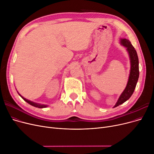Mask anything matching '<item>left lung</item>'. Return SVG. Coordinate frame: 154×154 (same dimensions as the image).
Instances as JSON below:
<instances>
[{
  "label": "left lung",
  "mask_w": 154,
  "mask_h": 154,
  "mask_svg": "<svg viewBox=\"0 0 154 154\" xmlns=\"http://www.w3.org/2000/svg\"><path fill=\"white\" fill-rule=\"evenodd\" d=\"M120 42L123 46L127 48L130 56L131 68L127 86L125 90L123 91V93L120 95L119 99L118 100V101L116 102V105L114 106V108L123 103L124 102H125L131 97L135 90L139 77L138 57L136 50L131 44L130 41H129V40L128 39H121Z\"/></svg>",
  "instance_id": "8db88e82"
}]
</instances>
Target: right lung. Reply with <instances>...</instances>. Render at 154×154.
<instances>
[{
  "label": "right lung",
  "instance_id": "obj_1",
  "mask_svg": "<svg viewBox=\"0 0 154 154\" xmlns=\"http://www.w3.org/2000/svg\"><path fill=\"white\" fill-rule=\"evenodd\" d=\"M20 96L22 97V98H23L24 101H26L27 103H28L29 104H30L31 105L33 106H35V107H37V108H45V107H47V105H41V104H39V103H34V102L32 101H29L26 98H24V97H23L21 96V95L20 94H19Z\"/></svg>",
  "mask_w": 154,
  "mask_h": 154
}]
</instances>
